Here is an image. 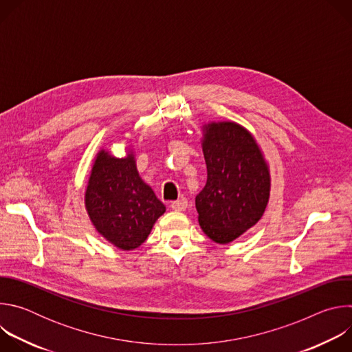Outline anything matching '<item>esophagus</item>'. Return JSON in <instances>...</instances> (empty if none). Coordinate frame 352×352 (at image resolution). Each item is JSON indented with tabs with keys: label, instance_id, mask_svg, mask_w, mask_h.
I'll return each mask as SVG.
<instances>
[{
	"label": "esophagus",
	"instance_id": "obj_1",
	"mask_svg": "<svg viewBox=\"0 0 352 352\" xmlns=\"http://www.w3.org/2000/svg\"><path fill=\"white\" fill-rule=\"evenodd\" d=\"M170 206L173 210H185L188 208V200H186V197H181V199L171 202Z\"/></svg>",
	"mask_w": 352,
	"mask_h": 352
}]
</instances>
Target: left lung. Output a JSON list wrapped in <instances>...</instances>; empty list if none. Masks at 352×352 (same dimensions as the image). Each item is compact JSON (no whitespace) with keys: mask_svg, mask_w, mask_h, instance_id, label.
I'll list each match as a JSON object with an SVG mask.
<instances>
[{"mask_svg":"<svg viewBox=\"0 0 352 352\" xmlns=\"http://www.w3.org/2000/svg\"><path fill=\"white\" fill-rule=\"evenodd\" d=\"M204 155L208 181L195 200L199 224L214 242L228 243L262 217L270 190L267 166L252 135L234 122L209 125Z\"/></svg>","mask_w":352,"mask_h":352,"instance_id":"left-lung-1","label":"left lung"}]
</instances>
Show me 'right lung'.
I'll return each instance as SVG.
<instances>
[{"label": "right lung", "instance_id": "add662e5", "mask_svg": "<svg viewBox=\"0 0 352 352\" xmlns=\"http://www.w3.org/2000/svg\"><path fill=\"white\" fill-rule=\"evenodd\" d=\"M85 197L97 231L124 250L142 245L166 212L152 188L140 179L131 155L116 159L100 152Z\"/></svg>", "mask_w": 352, "mask_h": 352}]
</instances>
